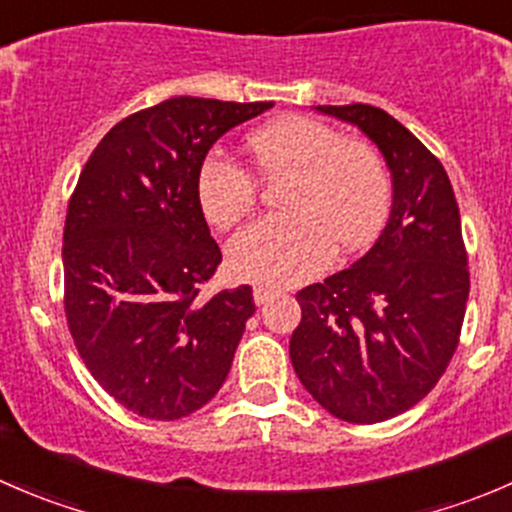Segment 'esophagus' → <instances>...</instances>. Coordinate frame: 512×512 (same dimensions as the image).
<instances>
[{
	"mask_svg": "<svg viewBox=\"0 0 512 512\" xmlns=\"http://www.w3.org/2000/svg\"><path fill=\"white\" fill-rule=\"evenodd\" d=\"M252 297H255V304H265L267 299H272L275 297V289L272 287H255L252 289Z\"/></svg>",
	"mask_w": 512,
	"mask_h": 512,
	"instance_id": "1",
	"label": "esophagus"
}]
</instances>
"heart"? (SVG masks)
<instances>
[{
  "mask_svg": "<svg viewBox=\"0 0 512 512\" xmlns=\"http://www.w3.org/2000/svg\"><path fill=\"white\" fill-rule=\"evenodd\" d=\"M257 173L287 183L272 215L247 225L227 245L237 277L265 285H297L327 267L332 247L354 252L369 245L386 220L391 178L379 148L344 138L329 123L285 116L247 138ZM260 198L252 170L220 156L198 170V200L220 230L240 223Z\"/></svg>",
  "mask_w": 512,
  "mask_h": 512,
  "instance_id": "1",
  "label": "heart"
}]
</instances>
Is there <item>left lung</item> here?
Returning <instances> with one entry per match:
<instances>
[{"instance_id":"obj_1","label":"left lung","mask_w":512,"mask_h":512,"mask_svg":"<svg viewBox=\"0 0 512 512\" xmlns=\"http://www.w3.org/2000/svg\"><path fill=\"white\" fill-rule=\"evenodd\" d=\"M359 126L394 175L389 223L352 267L297 292L289 359L322 409L379 423L416 406L461 342L471 272L441 160L369 103L317 106Z\"/></svg>"}]
</instances>
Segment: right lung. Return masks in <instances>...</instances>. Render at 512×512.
I'll return each instance as SVG.
<instances>
[{
  "label": "right lung",
  "mask_w": 512,
  "mask_h": 512,
  "mask_svg": "<svg viewBox=\"0 0 512 512\" xmlns=\"http://www.w3.org/2000/svg\"><path fill=\"white\" fill-rule=\"evenodd\" d=\"M275 106L175 96L118 121L64 225V312L79 356L133 414L175 421L220 391L255 314L252 287H200L223 262L198 200L210 146Z\"/></svg>",
  "instance_id": "right-lung-1"
}]
</instances>
